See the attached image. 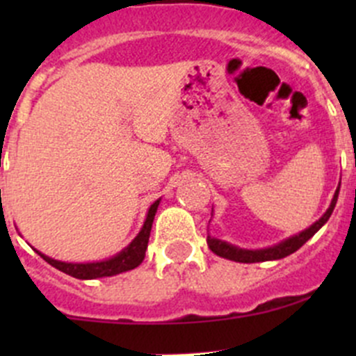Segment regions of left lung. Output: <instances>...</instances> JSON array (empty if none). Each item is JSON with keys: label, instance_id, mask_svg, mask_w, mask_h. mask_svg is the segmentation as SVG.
I'll return each instance as SVG.
<instances>
[{"label": "left lung", "instance_id": "left-lung-1", "mask_svg": "<svg viewBox=\"0 0 356 356\" xmlns=\"http://www.w3.org/2000/svg\"><path fill=\"white\" fill-rule=\"evenodd\" d=\"M337 195H339V188H337L336 193H334V198L331 201V204H329L327 211H325V213L322 215V217L318 218L315 224H312L310 227L305 229V231H301L300 234L291 236V238L284 239V241L279 243V245L270 246V248H264V250H243V248L232 246V245H229V243L220 241V239L207 236L208 248H210L215 254H218V257L227 258V260H232V261H239V264H257V261L281 260V258L288 257V254L294 253L296 250H300V248L303 246L305 243H307L308 239H310L312 236H314L315 232H317L318 229H321L322 225L329 220V217H331L332 211H334V207H336Z\"/></svg>", "mask_w": 356, "mask_h": 356}]
</instances>
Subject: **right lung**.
<instances>
[{
    "label": "right lung",
    "mask_w": 356,
    "mask_h": 356,
    "mask_svg": "<svg viewBox=\"0 0 356 356\" xmlns=\"http://www.w3.org/2000/svg\"><path fill=\"white\" fill-rule=\"evenodd\" d=\"M160 204V200H156L155 203L149 207L148 215H146V220L143 229L139 231V234L132 239V243L127 248L117 253L115 257L108 258V260L103 261H92V264H68V261H60L53 260V258L46 257L41 251L35 250V253L42 258V260L48 261L51 267L58 268V270L65 272V274L72 275L75 279H98V277H111V275L122 274V272H127L136 268L138 265H141V261L145 260L146 248H148L149 241V232H152L153 218H155L156 208Z\"/></svg>",
    "instance_id": "right-lung-1"
}]
</instances>
